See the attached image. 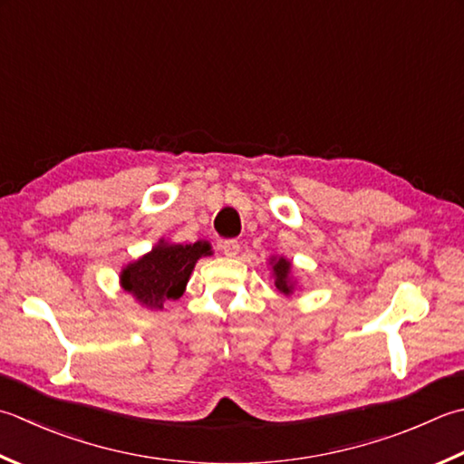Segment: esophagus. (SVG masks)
I'll list each match as a JSON object with an SVG mask.
<instances>
[{
	"instance_id": "1",
	"label": "esophagus",
	"mask_w": 464,
	"mask_h": 464,
	"mask_svg": "<svg viewBox=\"0 0 464 464\" xmlns=\"http://www.w3.org/2000/svg\"><path fill=\"white\" fill-rule=\"evenodd\" d=\"M221 249H223L227 257H237L239 251H241V245H239V241H235V239H227V241L221 243Z\"/></svg>"
}]
</instances>
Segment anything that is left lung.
<instances>
[{
    "label": "left lung",
    "mask_w": 464,
    "mask_h": 464,
    "mask_svg": "<svg viewBox=\"0 0 464 464\" xmlns=\"http://www.w3.org/2000/svg\"><path fill=\"white\" fill-rule=\"evenodd\" d=\"M271 269H274L276 287L284 295H292L294 281H292V277H289V274H292V263H289L285 257H274L271 259Z\"/></svg>",
    "instance_id": "left-lung-1"
}]
</instances>
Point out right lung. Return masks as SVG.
<instances>
[{
    "mask_svg": "<svg viewBox=\"0 0 464 464\" xmlns=\"http://www.w3.org/2000/svg\"><path fill=\"white\" fill-rule=\"evenodd\" d=\"M205 256H211L207 241L180 245L160 239L150 253L122 269L121 284L124 292L149 310H162L167 299H179L185 294L195 263Z\"/></svg>",
    "mask_w": 464,
    "mask_h": 464,
    "instance_id": "obj_1",
    "label": "right lung"
}]
</instances>
